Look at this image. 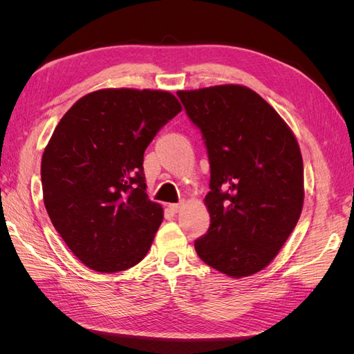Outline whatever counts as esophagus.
I'll return each instance as SVG.
<instances>
[{
	"label": "esophagus",
	"mask_w": 354,
	"mask_h": 354,
	"mask_svg": "<svg viewBox=\"0 0 354 354\" xmlns=\"http://www.w3.org/2000/svg\"><path fill=\"white\" fill-rule=\"evenodd\" d=\"M181 205H183V203H181V202H180V203H169V207H168V208H169V211H171V212H174V214H176V212H178V211H180Z\"/></svg>",
	"instance_id": "1"
}]
</instances>
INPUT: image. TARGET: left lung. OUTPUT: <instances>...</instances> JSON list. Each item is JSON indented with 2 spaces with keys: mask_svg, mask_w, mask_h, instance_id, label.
<instances>
[{
  "mask_svg": "<svg viewBox=\"0 0 354 354\" xmlns=\"http://www.w3.org/2000/svg\"><path fill=\"white\" fill-rule=\"evenodd\" d=\"M205 140L211 224L199 259L230 277L263 270L297 226L304 202L299 146L261 95L243 85L177 91Z\"/></svg>",
  "mask_w": 354,
  "mask_h": 354,
  "instance_id": "1",
  "label": "left lung"
}]
</instances>
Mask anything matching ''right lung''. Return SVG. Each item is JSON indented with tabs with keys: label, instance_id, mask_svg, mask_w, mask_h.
Segmentation results:
<instances>
[{
	"label": "right lung",
	"instance_id": "add662e5",
	"mask_svg": "<svg viewBox=\"0 0 354 354\" xmlns=\"http://www.w3.org/2000/svg\"><path fill=\"white\" fill-rule=\"evenodd\" d=\"M178 112L168 91L104 88L84 95L57 124L41 160L44 205L90 269L127 270L151 250L164 211L146 194L143 155Z\"/></svg>",
	"mask_w": 354,
	"mask_h": 354
}]
</instances>
